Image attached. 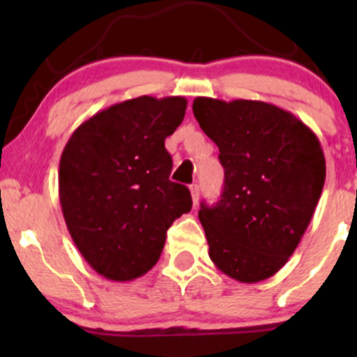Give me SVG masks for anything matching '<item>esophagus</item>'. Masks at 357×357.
Wrapping results in <instances>:
<instances>
[{
  "instance_id": "1",
  "label": "esophagus",
  "mask_w": 357,
  "mask_h": 357,
  "mask_svg": "<svg viewBox=\"0 0 357 357\" xmlns=\"http://www.w3.org/2000/svg\"><path fill=\"white\" fill-rule=\"evenodd\" d=\"M190 190H191L192 202H195V204H196V203H198V199H199V186H198V184H191Z\"/></svg>"
}]
</instances>
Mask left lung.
I'll return each mask as SVG.
<instances>
[{
    "label": "left lung",
    "mask_w": 357,
    "mask_h": 357,
    "mask_svg": "<svg viewBox=\"0 0 357 357\" xmlns=\"http://www.w3.org/2000/svg\"><path fill=\"white\" fill-rule=\"evenodd\" d=\"M192 114L225 169L221 199L198 211L210 258L225 275L257 284L284 267L312 220L326 181L321 142L267 102L196 97Z\"/></svg>",
    "instance_id": "1"
}]
</instances>
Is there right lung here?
I'll return each mask as SVG.
<instances>
[{
	"instance_id": "add662e5",
	"label": "right lung",
	"mask_w": 357,
	"mask_h": 357,
	"mask_svg": "<svg viewBox=\"0 0 357 357\" xmlns=\"http://www.w3.org/2000/svg\"><path fill=\"white\" fill-rule=\"evenodd\" d=\"M184 97H136L73 130L60 158L65 223L85 261L127 282L158 264L167 228L191 210L190 190L169 181L165 141L186 114Z\"/></svg>"
}]
</instances>
